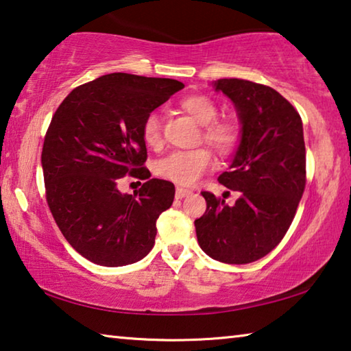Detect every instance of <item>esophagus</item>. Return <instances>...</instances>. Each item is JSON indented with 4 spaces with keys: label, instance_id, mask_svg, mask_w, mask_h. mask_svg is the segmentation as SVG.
<instances>
[{
    "label": "esophagus",
    "instance_id": "34e87169",
    "mask_svg": "<svg viewBox=\"0 0 351 351\" xmlns=\"http://www.w3.org/2000/svg\"><path fill=\"white\" fill-rule=\"evenodd\" d=\"M190 193H192V192H190V190H187V189H182V187H178L176 189V198L178 199L187 197V195H190Z\"/></svg>",
    "mask_w": 351,
    "mask_h": 351
}]
</instances>
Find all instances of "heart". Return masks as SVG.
Instances as JSON below:
<instances>
[{"label":"heart","instance_id":"obj_1","mask_svg":"<svg viewBox=\"0 0 351 351\" xmlns=\"http://www.w3.org/2000/svg\"><path fill=\"white\" fill-rule=\"evenodd\" d=\"M181 108L187 114L203 125V139L219 154H228L234 150L239 141V132L234 123L226 121H215L218 117V106L212 99L203 94H193L181 100ZM142 139L152 148L162 145V122L158 112L147 114L142 122ZM213 158L204 147L195 150L173 152L162 158L156 164V173L180 186H192L210 170Z\"/></svg>","mask_w":351,"mask_h":351}]
</instances>
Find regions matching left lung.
<instances>
[{
    "mask_svg": "<svg viewBox=\"0 0 351 351\" xmlns=\"http://www.w3.org/2000/svg\"><path fill=\"white\" fill-rule=\"evenodd\" d=\"M240 121V144L218 181L240 193L234 206L203 192L206 213L195 219L199 247L213 260L245 265L269 254L293 223L306 182L299 112L269 86L241 79L213 82Z\"/></svg>",
    "mask_w": 351,
    "mask_h": 351,
    "instance_id": "obj_1",
    "label": "left lung"
}]
</instances>
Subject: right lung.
I'll use <instances>...</instances> for the list:
<instances>
[{"label":"right lung","mask_w":351,"mask_h":351,"mask_svg":"<svg viewBox=\"0 0 351 351\" xmlns=\"http://www.w3.org/2000/svg\"><path fill=\"white\" fill-rule=\"evenodd\" d=\"M182 88L112 73L77 86L52 116L41 152L47 206L66 241L93 263L132 265L152 251L175 186L148 180L142 122ZM127 173L147 180L134 195L117 187Z\"/></svg>","instance_id":"add662e5"}]
</instances>
